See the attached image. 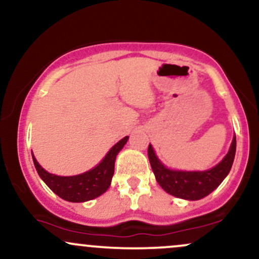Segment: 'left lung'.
<instances>
[{
	"mask_svg": "<svg viewBox=\"0 0 259 259\" xmlns=\"http://www.w3.org/2000/svg\"><path fill=\"white\" fill-rule=\"evenodd\" d=\"M148 159L152 168L157 183L164 191L184 198V200L196 201L206 197L222 184L227 178L233 165L235 152H236V136H234L230 150L219 164L204 171H181L171 170L162 164L157 158L153 147L148 145Z\"/></svg>",
	"mask_w": 259,
	"mask_h": 259,
	"instance_id": "8db88e82",
	"label": "left lung"
}]
</instances>
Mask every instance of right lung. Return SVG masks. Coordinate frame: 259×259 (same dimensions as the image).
I'll return each instance as SVG.
<instances>
[{
	"instance_id": "obj_1",
	"label": "right lung",
	"mask_w": 259,
	"mask_h": 259,
	"mask_svg": "<svg viewBox=\"0 0 259 259\" xmlns=\"http://www.w3.org/2000/svg\"><path fill=\"white\" fill-rule=\"evenodd\" d=\"M127 139L129 136H125L119 142H117L106 154L102 162L94 169L86 173L73 175V177H59V175L51 174L38 164L34 156H32V160L41 179L59 197L69 202L90 201L105 194L111 185L113 174H114L115 157L126 144Z\"/></svg>"
}]
</instances>
